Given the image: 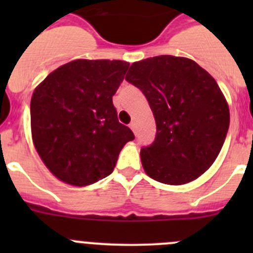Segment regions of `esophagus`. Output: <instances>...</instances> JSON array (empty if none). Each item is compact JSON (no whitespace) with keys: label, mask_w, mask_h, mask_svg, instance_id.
Instances as JSON below:
<instances>
[{"label":"esophagus","mask_w":253,"mask_h":253,"mask_svg":"<svg viewBox=\"0 0 253 253\" xmlns=\"http://www.w3.org/2000/svg\"><path fill=\"white\" fill-rule=\"evenodd\" d=\"M129 126H130L131 130H133L134 133H135V130H137V123H135V122H131V123H130V125H129Z\"/></svg>","instance_id":"34e87169"}]
</instances>
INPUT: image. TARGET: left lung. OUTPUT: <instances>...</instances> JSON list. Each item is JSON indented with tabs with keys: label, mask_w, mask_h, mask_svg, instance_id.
<instances>
[{
	"label": "left lung",
	"mask_w": 253,
	"mask_h": 253,
	"mask_svg": "<svg viewBox=\"0 0 253 253\" xmlns=\"http://www.w3.org/2000/svg\"><path fill=\"white\" fill-rule=\"evenodd\" d=\"M125 80L148 100L157 133L140 149L147 175L184 185L218 157L229 128V107L218 84L194 60L158 55L131 64Z\"/></svg>",
	"instance_id": "8db88e82"
}]
</instances>
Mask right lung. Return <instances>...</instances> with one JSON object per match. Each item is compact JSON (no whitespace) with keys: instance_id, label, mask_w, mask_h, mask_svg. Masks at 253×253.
<instances>
[{"instance_id":"add662e5","label":"right lung","mask_w":253,"mask_h":253,"mask_svg":"<svg viewBox=\"0 0 253 253\" xmlns=\"http://www.w3.org/2000/svg\"><path fill=\"white\" fill-rule=\"evenodd\" d=\"M128 68L124 60L76 59L35 88L30 102L33 142L60 181L86 186L106 177L123 147L134 139L113 105Z\"/></svg>"}]
</instances>
